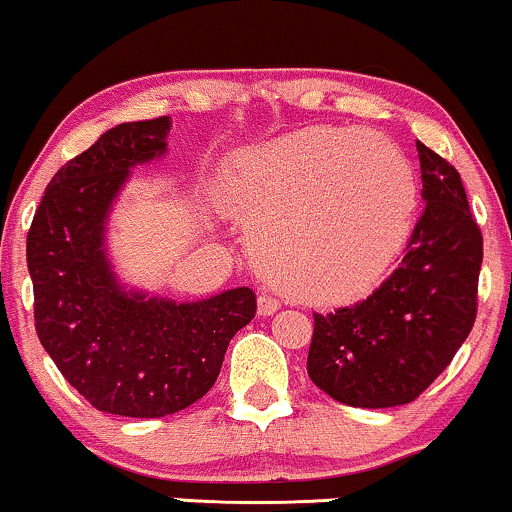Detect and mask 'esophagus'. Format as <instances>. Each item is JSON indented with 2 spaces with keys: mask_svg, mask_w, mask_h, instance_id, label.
Instances as JSON below:
<instances>
[{
  "mask_svg": "<svg viewBox=\"0 0 512 512\" xmlns=\"http://www.w3.org/2000/svg\"><path fill=\"white\" fill-rule=\"evenodd\" d=\"M278 307H281V302H278L276 297H271L267 293H262L260 297H257V314H260V316L276 314Z\"/></svg>",
  "mask_w": 512,
  "mask_h": 512,
  "instance_id": "esophagus-1",
  "label": "esophagus"
}]
</instances>
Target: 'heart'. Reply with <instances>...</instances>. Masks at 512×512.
<instances>
[{
	"label": "heart",
	"mask_w": 512,
	"mask_h": 512,
	"mask_svg": "<svg viewBox=\"0 0 512 512\" xmlns=\"http://www.w3.org/2000/svg\"><path fill=\"white\" fill-rule=\"evenodd\" d=\"M229 203L290 295L342 302L378 286L397 260L418 181L383 134L307 127L245 165L231 179Z\"/></svg>",
	"instance_id": "b5f03b06"
}]
</instances>
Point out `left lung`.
<instances>
[{"label": "left lung", "mask_w": 512, "mask_h": 512, "mask_svg": "<svg viewBox=\"0 0 512 512\" xmlns=\"http://www.w3.org/2000/svg\"><path fill=\"white\" fill-rule=\"evenodd\" d=\"M425 210L399 269L371 297L314 314L312 383L359 409L409 404L451 364L477 314L482 234L461 174L416 144Z\"/></svg>", "instance_id": "8db88e82"}]
</instances>
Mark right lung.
Wrapping results in <instances>:
<instances>
[{
    "label": "right lung",
    "instance_id": "add662e5",
    "mask_svg": "<svg viewBox=\"0 0 512 512\" xmlns=\"http://www.w3.org/2000/svg\"><path fill=\"white\" fill-rule=\"evenodd\" d=\"M170 118L125 122L54 174L28 234L35 326L63 378L94 409L163 418L210 392L226 347L255 316V293L193 302L118 274L108 222L132 170L167 155Z\"/></svg>",
    "mask_w": 512,
    "mask_h": 512
}]
</instances>
